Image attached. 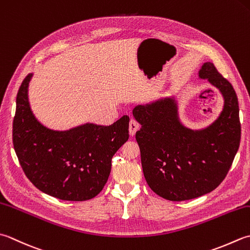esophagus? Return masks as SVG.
Segmentation results:
<instances>
[{
	"label": "esophagus",
	"instance_id": "1",
	"mask_svg": "<svg viewBox=\"0 0 250 250\" xmlns=\"http://www.w3.org/2000/svg\"><path fill=\"white\" fill-rule=\"evenodd\" d=\"M139 128H140L139 122L136 121L135 119H131V121H130V125H129V132H130V135H131V136H134V135H135V133H136V131L139 130Z\"/></svg>",
	"mask_w": 250,
	"mask_h": 250
}]
</instances>
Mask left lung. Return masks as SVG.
Wrapping results in <instances>:
<instances>
[{
  "label": "left lung",
  "instance_id": "8db88e82",
  "mask_svg": "<svg viewBox=\"0 0 250 250\" xmlns=\"http://www.w3.org/2000/svg\"><path fill=\"white\" fill-rule=\"evenodd\" d=\"M198 77L217 87L224 101L221 114L207 128L185 126L175 96L138 105L132 111L141 125L135 139L146 182L153 192L172 202L196 198L217 188L241 142L238 101L232 84L210 62H204Z\"/></svg>",
  "mask_w": 250,
  "mask_h": 250
}]
</instances>
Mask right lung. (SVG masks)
Listing matches in <instances>:
<instances>
[{"label": "right lung", "instance_id": "right-lung-1", "mask_svg": "<svg viewBox=\"0 0 250 250\" xmlns=\"http://www.w3.org/2000/svg\"><path fill=\"white\" fill-rule=\"evenodd\" d=\"M24 78L16 97L14 149L27 178L41 192L71 202L95 197L104 188L111 158L129 139L128 116L111 125H81L65 131L48 129L31 110Z\"/></svg>", "mask_w": 250, "mask_h": 250}]
</instances>
